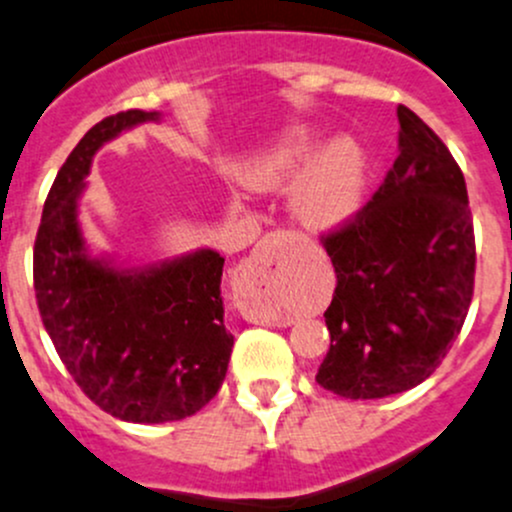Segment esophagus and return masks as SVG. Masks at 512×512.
<instances>
[{
  "mask_svg": "<svg viewBox=\"0 0 512 512\" xmlns=\"http://www.w3.org/2000/svg\"><path fill=\"white\" fill-rule=\"evenodd\" d=\"M289 242V233L284 230H274L267 233L265 238L257 242V247L252 250V255L247 257L245 265H242V277L247 279H262L274 277V274L282 272L284 267V247Z\"/></svg>",
  "mask_w": 512,
  "mask_h": 512,
  "instance_id": "obj_1",
  "label": "esophagus"
}]
</instances>
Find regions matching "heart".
Instances as JSON below:
<instances>
[{
	"instance_id": "b5f03b06",
	"label": "heart",
	"mask_w": 512,
	"mask_h": 512,
	"mask_svg": "<svg viewBox=\"0 0 512 512\" xmlns=\"http://www.w3.org/2000/svg\"><path fill=\"white\" fill-rule=\"evenodd\" d=\"M314 144V129H294L272 149H265L247 161L240 169V181L257 191H274L292 184L301 173L292 193V208L297 218L311 230L341 228L358 213L363 198V152L351 139H336L307 165L305 161L314 152ZM301 168L305 171L301 172Z\"/></svg>"
}]
</instances>
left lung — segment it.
<instances>
[{
    "label": "left lung",
    "instance_id": "8db88e82",
    "mask_svg": "<svg viewBox=\"0 0 512 512\" xmlns=\"http://www.w3.org/2000/svg\"><path fill=\"white\" fill-rule=\"evenodd\" d=\"M400 154L348 223L321 235L336 270L331 333L316 383L378 400L424 383L469 314L476 238L469 193L446 144L397 107Z\"/></svg>",
    "mask_w": 512,
    "mask_h": 512
}]
</instances>
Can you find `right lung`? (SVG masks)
Here are the masks:
<instances>
[{"instance_id": "1", "label": "right lung", "mask_w": 512, "mask_h": 512, "mask_svg": "<svg viewBox=\"0 0 512 512\" xmlns=\"http://www.w3.org/2000/svg\"><path fill=\"white\" fill-rule=\"evenodd\" d=\"M157 112L127 110L85 132L58 171L34 242L41 321L80 390L125 422L196 414L228 373L233 333L223 324L225 260L198 250L147 270H117L85 250L78 198L105 142Z\"/></svg>"}]
</instances>
